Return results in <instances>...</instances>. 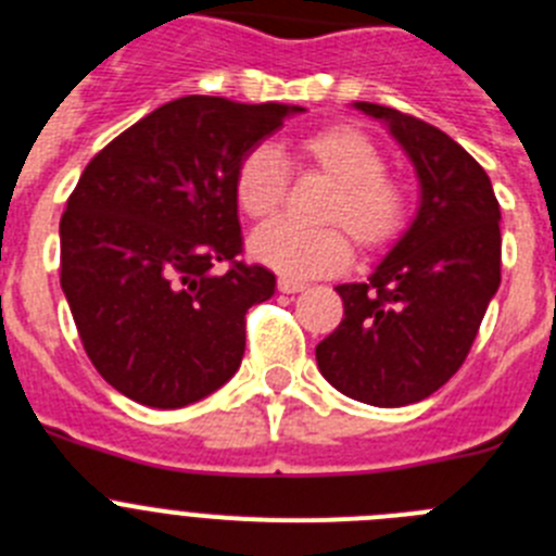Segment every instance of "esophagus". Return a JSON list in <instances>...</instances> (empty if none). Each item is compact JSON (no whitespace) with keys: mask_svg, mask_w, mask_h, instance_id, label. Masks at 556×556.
I'll return each instance as SVG.
<instances>
[{"mask_svg":"<svg viewBox=\"0 0 556 556\" xmlns=\"http://www.w3.org/2000/svg\"><path fill=\"white\" fill-rule=\"evenodd\" d=\"M278 289H281L283 294L303 292V289H306V281H298V278H289V275H281V278H278Z\"/></svg>","mask_w":556,"mask_h":556,"instance_id":"esophagus-1","label":"esophagus"}]
</instances>
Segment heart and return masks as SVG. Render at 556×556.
<instances>
[{"instance_id":"heart-1","label":"heart","mask_w":556,"mask_h":556,"mask_svg":"<svg viewBox=\"0 0 556 556\" xmlns=\"http://www.w3.org/2000/svg\"><path fill=\"white\" fill-rule=\"evenodd\" d=\"M289 166L317 172L331 180L320 205L323 228L273 223L255 230L250 253L289 278H314L345 269L356 248L378 255L406 233L412 219L409 191L384 169L381 147L351 125H328L298 139L289 150ZM289 189L287 161L262 144L248 150L233 169V198L244 217L264 223L275 217Z\"/></svg>"}]
</instances>
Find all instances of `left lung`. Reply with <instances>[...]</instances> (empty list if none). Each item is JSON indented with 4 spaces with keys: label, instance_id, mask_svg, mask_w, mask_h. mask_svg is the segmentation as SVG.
Returning <instances> with one entry per match:
<instances>
[{
    "label": "left lung",
    "instance_id": "1",
    "mask_svg": "<svg viewBox=\"0 0 556 556\" xmlns=\"http://www.w3.org/2000/svg\"><path fill=\"white\" fill-rule=\"evenodd\" d=\"M420 178V208L365 283L337 287L345 317L317 345V367L370 406L417 404L468 358L501 283V208L488 172L451 136L376 102Z\"/></svg>",
    "mask_w": 556,
    "mask_h": 556
}]
</instances>
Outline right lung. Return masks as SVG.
Returning <instances> with one entry per match:
<instances>
[{"instance_id": "right-lung-1", "label": "right lung", "mask_w": 556, "mask_h": 556, "mask_svg": "<svg viewBox=\"0 0 556 556\" xmlns=\"http://www.w3.org/2000/svg\"><path fill=\"white\" fill-rule=\"evenodd\" d=\"M301 111L180 97L102 147L68 194L63 294L91 365L136 404L180 409L242 365L244 314L275 275L239 258L233 169Z\"/></svg>"}]
</instances>
